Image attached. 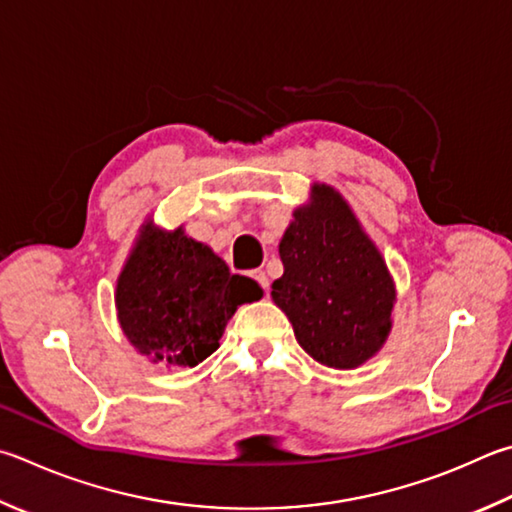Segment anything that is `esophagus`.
Listing matches in <instances>:
<instances>
[{
  "mask_svg": "<svg viewBox=\"0 0 512 512\" xmlns=\"http://www.w3.org/2000/svg\"><path fill=\"white\" fill-rule=\"evenodd\" d=\"M250 277H253V280L268 293V286H271V282H268V277H266L264 271H250Z\"/></svg>",
  "mask_w": 512,
  "mask_h": 512,
  "instance_id": "34e87169",
  "label": "esophagus"
}]
</instances>
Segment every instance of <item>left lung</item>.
<instances>
[{"instance_id":"left-lung-1","label":"left lung","mask_w":512,"mask_h":512,"mask_svg":"<svg viewBox=\"0 0 512 512\" xmlns=\"http://www.w3.org/2000/svg\"><path fill=\"white\" fill-rule=\"evenodd\" d=\"M284 275L273 302L313 360L353 369L374 358L392 331L396 288L374 241L331 185L315 183L280 241Z\"/></svg>"}]
</instances>
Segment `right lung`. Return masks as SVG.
<instances>
[{
	"mask_svg": "<svg viewBox=\"0 0 512 512\" xmlns=\"http://www.w3.org/2000/svg\"><path fill=\"white\" fill-rule=\"evenodd\" d=\"M264 295L257 282L230 275L212 250L176 228H141L116 284L120 329L134 349L167 367H194L219 349L239 304Z\"/></svg>",
	"mask_w": 512,
	"mask_h": 512,
	"instance_id": "obj_1",
	"label": "right lung"
}]
</instances>
